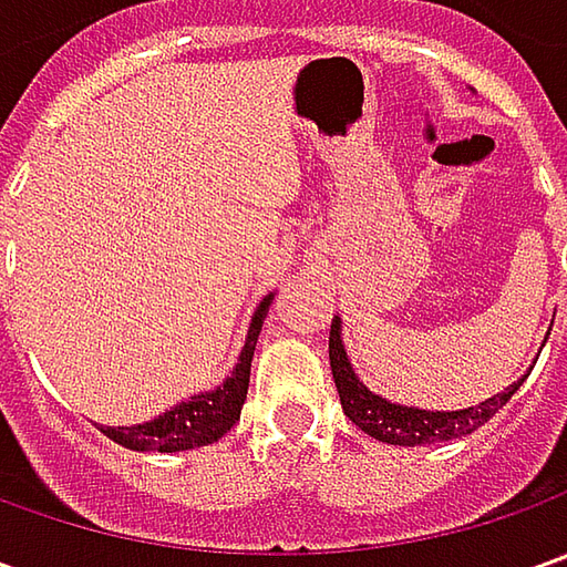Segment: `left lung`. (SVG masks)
<instances>
[{"instance_id": "1", "label": "left lung", "mask_w": 567, "mask_h": 567, "mask_svg": "<svg viewBox=\"0 0 567 567\" xmlns=\"http://www.w3.org/2000/svg\"><path fill=\"white\" fill-rule=\"evenodd\" d=\"M343 321L334 316L331 321V338H328V357H331V372H334V384H338L340 406L343 413L360 425L365 435L388 442V445H435V442H447V439H461L476 432L480 425H486L512 401V394L524 384L527 375L508 384L505 391L492 394L476 406H464V410H423V406H406V403H394L381 398L375 391H369L357 375L353 362L347 360V347H343ZM546 343V340H543Z\"/></svg>"}]
</instances>
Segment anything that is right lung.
Returning <instances> with one entry per match:
<instances>
[{"instance_id": "right-lung-1", "label": "right lung", "mask_w": 567, "mask_h": 567, "mask_svg": "<svg viewBox=\"0 0 567 567\" xmlns=\"http://www.w3.org/2000/svg\"><path fill=\"white\" fill-rule=\"evenodd\" d=\"M274 293H268L255 316L249 321V334H246V347L239 353V360L233 365L224 384L192 394L188 401L169 406L166 413L147 420L138 425H100V432L106 439H113L116 445L128 447V451H161V454H173V451H188V447L214 445L217 439H224L233 423L243 413V403L249 394V372L251 357H255V343L261 334L265 316L271 309Z\"/></svg>"}]
</instances>
